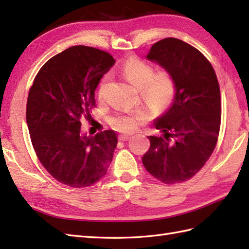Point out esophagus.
Masks as SVG:
<instances>
[{
    "mask_svg": "<svg viewBox=\"0 0 249 249\" xmlns=\"http://www.w3.org/2000/svg\"><path fill=\"white\" fill-rule=\"evenodd\" d=\"M129 138H130L129 135H121V136L119 137V139H120L121 141H127Z\"/></svg>",
    "mask_w": 249,
    "mask_h": 249,
    "instance_id": "34e87169",
    "label": "esophagus"
}]
</instances>
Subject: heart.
Segmentation results:
<instances>
[{
  "mask_svg": "<svg viewBox=\"0 0 249 249\" xmlns=\"http://www.w3.org/2000/svg\"><path fill=\"white\" fill-rule=\"evenodd\" d=\"M121 71L130 84L140 89L143 102L150 108L162 110L169 107L177 95V84L172 73L168 70H160L156 72L154 66L138 57H130L121 68ZM108 77H104L99 83V95ZM143 120L140 111H129L116 114L111 119L112 127L123 133L134 131Z\"/></svg>",
  "mask_w": 249,
  "mask_h": 249,
  "instance_id": "b5f03b06",
  "label": "heart"
}]
</instances>
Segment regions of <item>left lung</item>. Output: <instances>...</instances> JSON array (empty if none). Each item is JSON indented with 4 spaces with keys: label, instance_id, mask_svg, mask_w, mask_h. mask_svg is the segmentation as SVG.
<instances>
[{
    "label": "left lung",
    "instance_id": "1",
    "mask_svg": "<svg viewBox=\"0 0 249 249\" xmlns=\"http://www.w3.org/2000/svg\"><path fill=\"white\" fill-rule=\"evenodd\" d=\"M146 59L170 71L177 95L154 122L161 136H149L150 149L142 163L166 184L192 178L216 146L220 128V89L208 59L185 41L165 38L151 47Z\"/></svg>",
    "mask_w": 249,
    "mask_h": 249
}]
</instances>
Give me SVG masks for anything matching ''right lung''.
<instances>
[{
  "label": "right lung",
  "mask_w": 249,
  "mask_h": 249,
  "mask_svg": "<svg viewBox=\"0 0 249 249\" xmlns=\"http://www.w3.org/2000/svg\"><path fill=\"white\" fill-rule=\"evenodd\" d=\"M114 63L107 52L73 46L46 62L30 89L26 123L32 144L46 170L67 186H91L112 161L116 134L87 136L80 119L95 107V89Z\"/></svg>",
  "instance_id": "right-lung-1"
}]
</instances>
